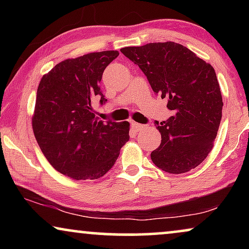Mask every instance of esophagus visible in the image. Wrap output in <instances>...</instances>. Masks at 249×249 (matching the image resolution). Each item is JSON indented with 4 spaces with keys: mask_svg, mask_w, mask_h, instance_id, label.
I'll list each match as a JSON object with an SVG mask.
<instances>
[{
    "mask_svg": "<svg viewBox=\"0 0 249 249\" xmlns=\"http://www.w3.org/2000/svg\"><path fill=\"white\" fill-rule=\"evenodd\" d=\"M131 127L135 129L136 131H141V130H142V129L145 128V124H138V122H135V121H131Z\"/></svg>",
    "mask_w": 249,
    "mask_h": 249,
    "instance_id": "1",
    "label": "esophagus"
}]
</instances>
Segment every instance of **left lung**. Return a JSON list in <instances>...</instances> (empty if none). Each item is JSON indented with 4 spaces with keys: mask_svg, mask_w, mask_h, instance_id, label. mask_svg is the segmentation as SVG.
<instances>
[{
    "mask_svg": "<svg viewBox=\"0 0 249 249\" xmlns=\"http://www.w3.org/2000/svg\"><path fill=\"white\" fill-rule=\"evenodd\" d=\"M141 68L153 91L168 98L172 117L159 124L161 144L151 153L158 168L185 173L206 159L222 118V95L210 63L175 42L149 43L121 49Z\"/></svg>",
    "mask_w": 249,
    "mask_h": 249,
    "instance_id": "left-lung-1",
    "label": "left lung"
}]
</instances>
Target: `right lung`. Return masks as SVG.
<instances>
[{
    "label": "right lung",
    "mask_w": 249,
    "mask_h": 249,
    "mask_svg": "<svg viewBox=\"0 0 249 249\" xmlns=\"http://www.w3.org/2000/svg\"><path fill=\"white\" fill-rule=\"evenodd\" d=\"M118 51L85 54L57 63L37 88L34 135L56 171L74 180L103 177L129 141V122L102 121L91 103H107L100 83Z\"/></svg>",
    "instance_id": "1"
}]
</instances>
